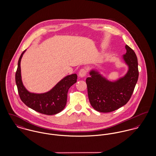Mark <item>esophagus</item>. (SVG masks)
I'll return each mask as SVG.
<instances>
[{
    "mask_svg": "<svg viewBox=\"0 0 156 156\" xmlns=\"http://www.w3.org/2000/svg\"><path fill=\"white\" fill-rule=\"evenodd\" d=\"M87 74V70L84 68H82L81 69L80 71H79V76L80 78H83Z\"/></svg>",
    "mask_w": 156,
    "mask_h": 156,
    "instance_id": "esophagus-1",
    "label": "esophagus"
}]
</instances>
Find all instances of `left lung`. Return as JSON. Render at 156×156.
Masks as SVG:
<instances>
[{"instance_id": "8db88e82", "label": "left lung", "mask_w": 156, "mask_h": 156, "mask_svg": "<svg viewBox=\"0 0 156 156\" xmlns=\"http://www.w3.org/2000/svg\"><path fill=\"white\" fill-rule=\"evenodd\" d=\"M126 53L121 56L127 66V73L116 80L108 79L96 68L89 71L86 80L92 107L100 112H111L124 106L130 100L138 80V62L133 50L126 45Z\"/></svg>"}]
</instances>
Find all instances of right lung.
Instances as JSON below:
<instances>
[{"label":"right lung","mask_w":156,"mask_h":156,"mask_svg":"<svg viewBox=\"0 0 156 156\" xmlns=\"http://www.w3.org/2000/svg\"><path fill=\"white\" fill-rule=\"evenodd\" d=\"M26 51H23L20 56L16 73V82L22 101L30 109L43 114L52 115L61 112L66 107L68 89L77 82V74H72L64 77L46 92H30L24 87L21 75L20 63Z\"/></svg>","instance_id":"right-lung-1"}]
</instances>
